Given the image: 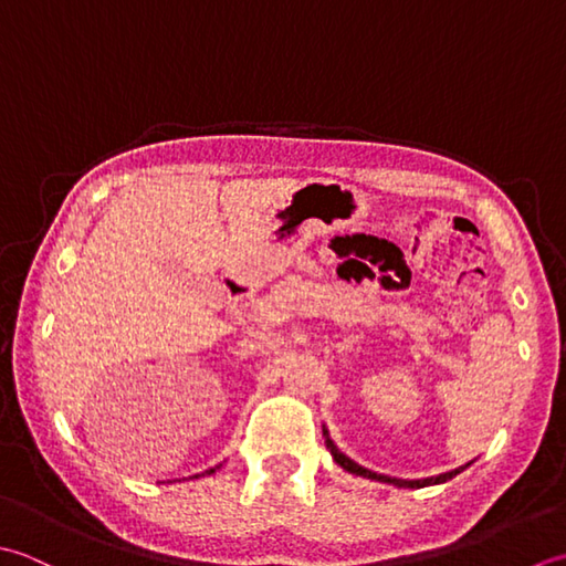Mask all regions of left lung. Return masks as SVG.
<instances>
[{"label":"left lung","mask_w":566,"mask_h":566,"mask_svg":"<svg viewBox=\"0 0 566 566\" xmlns=\"http://www.w3.org/2000/svg\"><path fill=\"white\" fill-rule=\"evenodd\" d=\"M322 434L327 437V449L332 452V457H334V461H337V464L342 467V469H347V471H352V474H356V476H366V479H376V481H384V483H394V486H398V489H422V486H430V483H444V481H449V479H454L459 471H464V467L461 469H454V471H447V474H440V476H432V479H422V481H406V479H394V476H380V474H376V471H368V469H364V467H359L356 464V461H352L349 457H344L337 447H334V442L329 440V434L322 430Z\"/></svg>","instance_id":"obj_1"}]
</instances>
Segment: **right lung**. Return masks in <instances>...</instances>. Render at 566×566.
Masks as SVG:
<instances>
[{"label": "right lung", "mask_w": 566, "mask_h": 566, "mask_svg": "<svg viewBox=\"0 0 566 566\" xmlns=\"http://www.w3.org/2000/svg\"><path fill=\"white\" fill-rule=\"evenodd\" d=\"M212 471H214V469H210V471H207V474H212Z\"/></svg>", "instance_id": "add662e5"}]
</instances>
